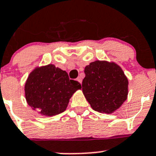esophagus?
<instances>
[{"instance_id": "34e87169", "label": "esophagus", "mask_w": 156, "mask_h": 156, "mask_svg": "<svg viewBox=\"0 0 156 156\" xmlns=\"http://www.w3.org/2000/svg\"><path fill=\"white\" fill-rule=\"evenodd\" d=\"M76 80H77V81L79 82V83H80V84H82V79H81V78L78 77L77 79H76Z\"/></svg>"}]
</instances>
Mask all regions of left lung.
<instances>
[{
	"mask_svg": "<svg viewBox=\"0 0 156 156\" xmlns=\"http://www.w3.org/2000/svg\"><path fill=\"white\" fill-rule=\"evenodd\" d=\"M84 72L83 94L94 111L112 114L126 100L128 79L116 63L97 60L87 65Z\"/></svg>",
	"mask_w": 156,
	"mask_h": 156,
	"instance_id": "8db88e82",
	"label": "left lung"
}]
</instances>
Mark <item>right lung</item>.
<instances>
[{
  "mask_svg": "<svg viewBox=\"0 0 156 156\" xmlns=\"http://www.w3.org/2000/svg\"><path fill=\"white\" fill-rule=\"evenodd\" d=\"M81 88L66 71L49 64L36 67L30 73L24 85L25 98L33 110L51 117L65 112L72 95Z\"/></svg>",
  "mask_w": 156,
  "mask_h": 156,
  "instance_id": "1",
  "label": "right lung"
}]
</instances>
